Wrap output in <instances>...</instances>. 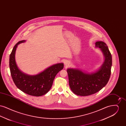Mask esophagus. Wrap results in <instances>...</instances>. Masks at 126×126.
<instances>
[{
  "label": "esophagus",
  "instance_id": "esophagus-1",
  "mask_svg": "<svg viewBox=\"0 0 126 126\" xmlns=\"http://www.w3.org/2000/svg\"><path fill=\"white\" fill-rule=\"evenodd\" d=\"M64 65L65 66H66V67L70 65V62L68 60H66L65 62H64Z\"/></svg>",
  "mask_w": 126,
  "mask_h": 126
}]
</instances>
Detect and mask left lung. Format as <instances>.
Here are the masks:
<instances>
[{
    "mask_svg": "<svg viewBox=\"0 0 126 126\" xmlns=\"http://www.w3.org/2000/svg\"><path fill=\"white\" fill-rule=\"evenodd\" d=\"M95 47L100 48L104 57L99 69L92 73L77 68L67 69L69 86L76 95L85 96L95 94L108 83L111 74V55L107 44L103 42H96Z\"/></svg>",
    "mask_w": 126,
    "mask_h": 126,
    "instance_id": "8db88e82",
    "label": "left lung"
}]
</instances>
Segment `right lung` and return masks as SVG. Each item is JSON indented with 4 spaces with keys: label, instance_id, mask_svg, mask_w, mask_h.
Listing matches in <instances>:
<instances>
[{
    "label": "right lung",
    "instance_id": "1",
    "mask_svg": "<svg viewBox=\"0 0 126 126\" xmlns=\"http://www.w3.org/2000/svg\"><path fill=\"white\" fill-rule=\"evenodd\" d=\"M22 40L17 42L13 48L9 58V67L13 80L19 89L30 95L41 96L50 89L56 75L64 67L63 63L49 66L37 75H30L21 71L16 63V51L19 44L25 42Z\"/></svg>",
    "mask_w": 126,
    "mask_h": 126
}]
</instances>
